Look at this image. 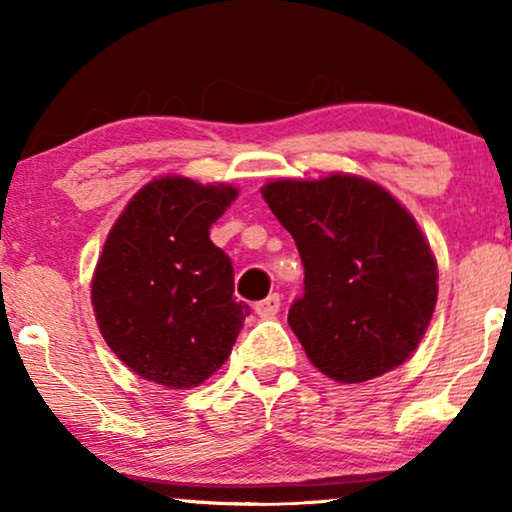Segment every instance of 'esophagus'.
Wrapping results in <instances>:
<instances>
[{
  "instance_id": "34e87169",
  "label": "esophagus",
  "mask_w": 512,
  "mask_h": 512,
  "mask_svg": "<svg viewBox=\"0 0 512 512\" xmlns=\"http://www.w3.org/2000/svg\"><path fill=\"white\" fill-rule=\"evenodd\" d=\"M279 305H282L279 293H270L268 298L261 300V303H256V314L263 319H272L279 312Z\"/></svg>"
}]
</instances>
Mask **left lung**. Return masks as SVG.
<instances>
[{
	"label": "left lung",
	"instance_id": "left-lung-1",
	"mask_svg": "<svg viewBox=\"0 0 512 512\" xmlns=\"http://www.w3.org/2000/svg\"><path fill=\"white\" fill-rule=\"evenodd\" d=\"M305 268L289 326L335 382L373 380L408 359L436 310L429 242L394 195L354 174L261 188Z\"/></svg>",
	"mask_w": 512,
	"mask_h": 512
}]
</instances>
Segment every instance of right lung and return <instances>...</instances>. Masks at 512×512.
<instances>
[{
  "label": "right lung",
  "mask_w": 512,
  "mask_h": 512,
  "mask_svg": "<svg viewBox=\"0 0 512 512\" xmlns=\"http://www.w3.org/2000/svg\"><path fill=\"white\" fill-rule=\"evenodd\" d=\"M235 198L233 186L163 177L111 228L90 298L111 352L144 380L198 387L230 356L249 305L209 228Z\"/></svg>",
  "instance_id": "obj_1"
}]
</instances>
